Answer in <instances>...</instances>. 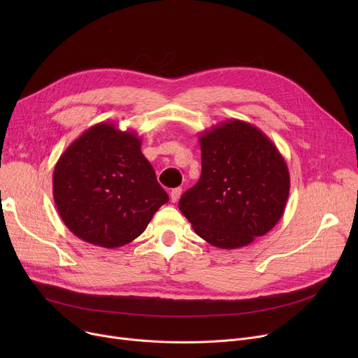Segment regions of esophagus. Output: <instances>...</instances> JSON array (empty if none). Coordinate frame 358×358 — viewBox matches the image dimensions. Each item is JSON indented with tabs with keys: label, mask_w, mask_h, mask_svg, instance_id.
Masks as SVG:
<instances>
[{
	"label": "esophagus",
	"mask_w": 358,
	"mask_h": 358,
	"mask_svg": "<svg viewBox=\"0 0 358 358\" xmlns=\"http://www.w3.org/2000/svg\"><path fill=\"white\" fill-rule=\"evenodd\" d=\"M181 193H182V189H174L171 193H169V197H171V201L173 203H177L178 200H180V196H181Z\"/></svg>",
	"instance_id": "1"
}]
</instances>
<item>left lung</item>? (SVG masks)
Returning a JSON list of instances; mask_svg holds the SVG:
<instances>
[{
    "instance_id": "8db88e82",
    "label": "left lung",
    "mask_w": 358,
    "mask_h": 358,
    "mask_svg": "<svg viewBox=\"0 0 358 358\" xmlns=\"http://www.w3.org/2000/svg\"><path fill=\"white\" fill-rule=\"evenodd\" d=\"M201 176L178 203L194 232L222 250L268 234L286 209L287 164L254 124L231 119L199 135Z\"/></svg>"
}]
</instances>
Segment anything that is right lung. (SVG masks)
Masks as SVG:
<instances>
[{
    "instance_id": "add662e5",
    "label": "right lung",
    "mask_w": 358,
    "mask_h": 358,
    "mask_svg": "<svg viewBox=\"0 0 358 358\" xmlns=\"http://www.w3.org/2000/svg\"><path fill=\"white\" fill-rule=\"evenodd\" d=\"M141 145L135 131L101 122L59 157L52 178L53 200L75 236L101 248L123 247L168 201Z\"/></svg>"
}]
</instances>
